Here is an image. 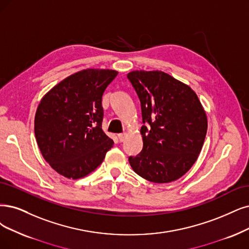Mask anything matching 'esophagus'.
<instances>
[{
  "label": "esophagus",
  "instance_id": "esophagus-1",
  "mask_svg": "<svg viewBox=\"0 0 249 249\" xmlns=\"http://www.w3.org/2000/svg\"><path fill=\"white\" fill-rule=\"evenodd\" d=\"M126 136H127V134L126 133H119L118 134V139H119V141L120 142H124L125 141V139H126Z\"/></svg>",
  "mask_w": 249,
  "mask_h": 249
}]
</instances>
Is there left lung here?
<instances>
[{"mask_svg": "<svg viewBox=\"0 0 249 249\" xmlns=\"http://www.w3.org/2000/svg\"><path fill=\"white\" fill-rule=\"evenodd\" d=\"M142 105V151L129 157L135 173L166 183L194 165L207 132V116L189 85L162 71H132L127 75Z\"/></svg>", "mask_w": 249, "mask_h": 249, "instance_id": "obj_1", "label": "left lung"}]
</instances>
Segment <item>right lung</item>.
I'll list each match as a JSON object with an SVG mask.
<instances>
[{"label":"right lung","mask_w":249,"mask_h":249,"mask_svg":"<svg viewBox=\"0 0 249 249\" xmlns=\"http://www.w3.org/2000/svg\"><path fill=\"white\" fill-rule=\"evenodd\" d=\"M117 75L108 69L82 70L42 97L35 116L36 141L45 161L60 176H88L114 145L101 129V98Z\"/></svg>","instance_id":"1"}]
</instances>
